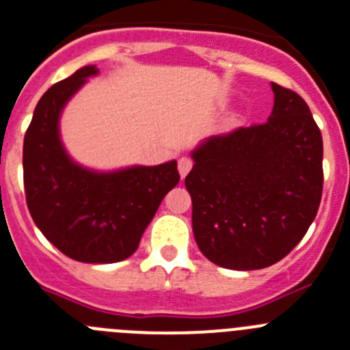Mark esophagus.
<instances>
[{"label": "esophagus", "instance_id": "esophagus-1", "mask_svg": "<svg viewBox=\"0 0 350 350\" xmlns=\"http://www.w3.org/2000/svg\"><path fill=\"white\" fill-rule=\"evenodd\" d=\"M191 165H193V162H191V160L188 159V157H181V159H179V162H178L179 176H181V178H185V176H187L188 172H190Z\"/></svg>", "mask_w": 350, "mask_h": 350}]
</instances>
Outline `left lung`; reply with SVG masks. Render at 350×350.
<instances>
[{
	"instance_id": "obj_1",
	"label": "left lung",
	"mask_w": 350,
	"mask_h": 350,
	"mask_svg": "<svg viewBox=\"0 0 350 350\" xmlns=\"http://www.w3.org/2000/svg\"><path fill=\"white\" fill-rule=\"evenodd\" d=\"M261 125L211 136L185 179L198 250L223 269L273 265L304 239L323 193V137L307 103L272 83Z\"/></svg>"
}]
</instances>
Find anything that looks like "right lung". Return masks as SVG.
Listing matches in <instances>:
<instances>
[{"label": "right lung", "mask_w": 350, "mask_h": 350, "mask_svg": "<svg viewBox=\"0 0 350 350\" xmlns=\"http://www.w3.org/2000/svg\"><path fill=\"white\" fill-rule=\"evenodd\" d=\"M96 75V66H83L38 100L24 136V190L34 223L61 253L83 263H115L137 250L179 172L176 160L100 172L68 155L59 131L62 109Z\"/></svg>", "instance_id": "add662e5"}]
</instances>
